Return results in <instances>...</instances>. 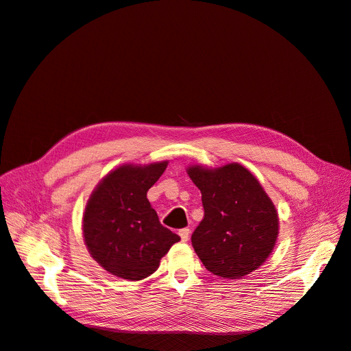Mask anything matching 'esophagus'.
Listing matches in <instances>:
<instances>
[{"instance_id":"34e87169","label":"esophagus","mask_w":351,"mask_h":351,"mask_svg":"<svg viewBox=\"0 0 351 351\" xmlns=\"http://www.w3.org/2000/svg\"><path fill=\"white\" fill-rule=\"evenodd\" d=\"M178 234H180V237H181V241L183 242H187L189 241V236H190V229H180L178 230Z\"/></svg>"}]
</instances>
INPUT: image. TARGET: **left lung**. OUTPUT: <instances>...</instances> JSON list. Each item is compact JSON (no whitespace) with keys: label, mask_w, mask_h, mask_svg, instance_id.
Instances as JSON below:
<instances>
[{"label":"left lung","mask_w":351,"mask_h":351,"mask_svg":"<svg viewBox=\"0 0 351 351\" xmlns=\"http://www.w3.org/2000/svg\"><path fill=\"white\" fill-rule=\"evenodd\" d=\"M187 174L202 191L204 217L191 243L206 269L223 279L258 269L279 233L278 212L258 178L237 162L217 168L194 164Z\"/></svg>","instance_id":"left-lung-1"}]
</instances>
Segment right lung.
<instances>
[{"mask_svg":"<svg viewBox=\"0 0 351 351\" xmlns=\"http://www.w3.org/2000/svg\"><path fill=\"white\" fill-rule=\"evenodd\" d=\"M168 161L122 164L95 187L83 213V241L105 271L128 281L156 272L161 258L180 241L164 228L147 199Z\"/></svg>","mask_w":351,"mask_h":351,"instance_id":"1","label":"right lung"}]
</instances>
